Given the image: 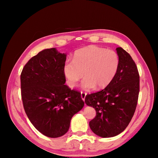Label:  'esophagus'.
I'll return each instance as SVG.
<instances>
[{
	"instance_id": "34e87169",
	"label": "esophagus",
	"mask_w": 158,
	"mask_h": 158,
	"mask_svg": "<svg viewBox=\"0 0 158 158\" xmlns=\"http://www.w3.org/2000/svg\"><path fill=\"white\" fill-rule=\"evenodd\" d=\"M86 94H87L85 92H81V98H82V100H83V101H84V100H85Z\"/></svg>"
}]
</instances>
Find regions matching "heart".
<instances>
[{
	"instance_id": "1",
	"label": "heart",
	"mask_w": 158,
	"mask_h": 158,
	"mask_svg": "<svg viewBox=\"0 0 158 158\" xmlns=\"http://www.w3.org/2000/svg\"><path fill=\"white\" fill-rule=\"evenodd\" d=\"M119 66L117 53L96 45H89L77 50L73 60L63 65V74L70 88H74L83 75L82 88L102 89L108 86L115 78ZM84 75H82V73Z\"/></svg>"
}]
</instances>
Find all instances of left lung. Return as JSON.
Returning a JSON list of instances; mask_svg holds the SVG:
<instances>
[{
    "label": "left lung",
    "mask_w": 158,
    "mask_h": 158,
    "mask_svg": "<svg viewBox=\"0 0 158 158\" xmlns=\"http://www.w3.org/2000/svg\"><path fill=\"white\" fill-rule=\"evenodd\" d=\"M119 66L112 82L105 89L87 94L85 102L95 109L96 115L89 123L92 132L102 138L118 135L135 114L139 94V74L132 57L116 48Z\"/></svg>",
    "instance_id": "obj_1"
}]
</instances>
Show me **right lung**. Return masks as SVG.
Masks as SVG:
<instances>
[{
	"instance_id": "obj_1",
	"label": "right lung",
	"mask_w": 158,
	"mask_h": 158,
	"mask_svg": "<svg viewBox=\"0 0 158 158\" xmlns=\"http://www.w3.org/2000/svg\"><path fill=\"white\" fill-rule=\"evenodd\" d=\"M66 55L46 49L26 64L20 76L23 106L29 120L43 135L58 138L84 106L81 93L64 85Z\"/></svg>"
}]
</instances>
